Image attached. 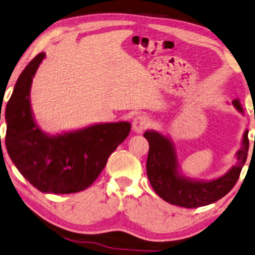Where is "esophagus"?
<instances>
[{"label": "esophagus", "instance_id": "1", "mask_svg": "<svg viewBox=\"0 0 255 255\" xmlns=\"http://www.w3.org/2000/svg\"><path fill=\"white\" fill-rule=\"evenodd\" d=\"M150 124H151V120L149 119V116H147L146 114H140L138 116H135L134 120H133L132 128L134 132L141 133L146 130Z\"/></svg>", "mask_w": 255, "mask_h": 255}]
</instances>
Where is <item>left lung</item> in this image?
Instances as JSON below:
<instances>
[{"instance_id": "left-lung-1", "label": "left lung", "mask_w": 255, "mask_h": 255, "mask_svg": "<svg viewBox=\"0 0 255 255\" xmlns=\"http://www.w3.org/2000/svg\"><path fill=\"white\" fill-rule=\"evenodd\" d=\"M233 106L244 114L240 99L233 100ZM143 136L149 143L147 175L152 189L165 202L187 209L212 204L228 194L240 178L250 147L249 130L246 128L242 146L235 155L236 164L217 179L196 180L182 174L174 143L168 136L154 130L146 131Z\"/></svg>"}]
</instances>
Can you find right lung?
<instances>
[{
	"label": "right lung",
	"instance_id": "obj_1",
	"mask_svg": "<svg viewBox=\"0 0 255 255\" xmlns=\"http://www.w3.org/2000/svg\"><path fill=\"white\" fill-rule=\"evenodd\" d=\"M45 53L26 66L5 107L7 154L22 177L42 193L72 194L87 189L131 130L128 122L97 123L58 134L35 122L30 88Z\"/></svg>",
	"mask_w": 255,
	"mask_h": 255
}]
</instances>
